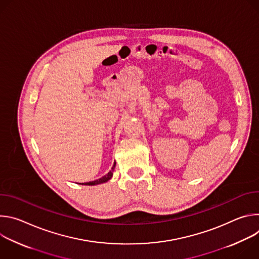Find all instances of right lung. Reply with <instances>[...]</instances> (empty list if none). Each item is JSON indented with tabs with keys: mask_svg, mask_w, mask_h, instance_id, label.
<instances>
[{
	"mask_svg": "<svg viewBox=\"0 0 259 259\" xmlns=\"http://www.w3.org/2000/svg\"><path fill=\"white\" fill-rule=\"evenodd\" d=\"M115 167H116V164H114V166H113L112 170H110V171H109L107 174H105L104 176H102L101 178H99V179H96V180H94V181L85 182V183H82V184H86V186H95V184H99V183H103V182H106L107 180H109L110 178H112V176H113V171H114Z\"/></svg>",
	"mask_w": 259,
	"mask_h": 259,
	"instance_id": "obj_1",
	"label": "right lung"
}]
</instances>
